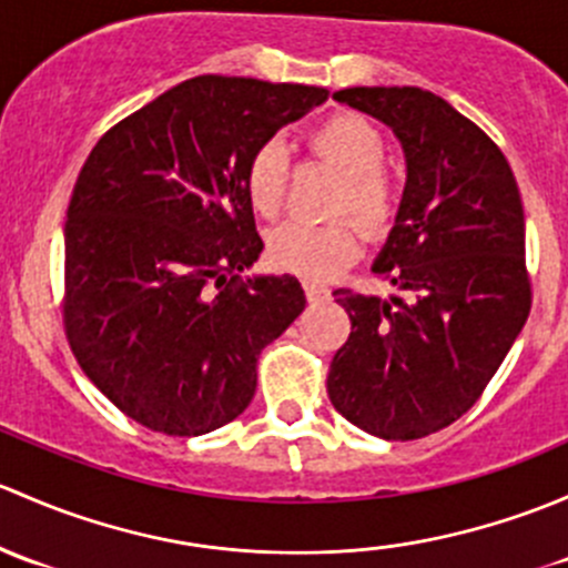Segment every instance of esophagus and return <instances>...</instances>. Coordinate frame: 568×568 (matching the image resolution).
<instances>
[{
  "mask_svg": "<svg viewBox=\"0 0 568 568\" xmlns=\"http://www.w3.org/2000/svg\"><path fill=\"white\" fill-rule=\"evenodd\" d=\"M303 290H306V297L312 303H325L327 297H331V290H327L323 282H314V278L303 282Z\"/></svg>",
  "mask_w": 568,
  "mask_h": 568,
  "instance_id": "obj_1",
  "label": "esophagus"
}]
</instances>
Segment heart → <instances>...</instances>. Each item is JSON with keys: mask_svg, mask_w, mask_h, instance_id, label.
<instances>
[{"mask_svg": "<svg viewBox=\"0 0 568 568\" xmlns=\"http://www.w3.org/2000/svg\"><path fill=\"white\" fill-rule=\"evenodd\" d=\"M312 148L327 161L347 172V189L338 199V210H353L364 224L383 226L394 210V189L385 178V142L374 122L361 114H333L312 131ZM290 189V153L278 139H267L251 155L245 166V194L251 207L265 219H276ZM361 226L355 221H314L292 219L271 232L267 256L282 271L303 278H325L342 271L358 256Z\"/></svg>", "mask_w": 568, "mask_h": 568, "instance_id": "b5f03b06", "label": "heart"}]
</instances>
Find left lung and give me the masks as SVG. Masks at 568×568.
<instances>
[{
	"instance_id": "8db88e82",
	"label": "left lung",
	"mask_w": 568,
	"mask_h": 568,
	"mask_svg": "<svg viewBox=\"0 0 568 568\" xmlns=\"http://www.w3.org/2000/svg\"><path fill=\"white\" fill-rule=\"evenodd\" d=\"M333 101L399 139L405 191L372 271L413 301L333 292L353 331L327 396L358 429L415 440L476 405L528 320L523 199L498 144L435 92L349 87Z\"/></svg>"
}]
</instances>
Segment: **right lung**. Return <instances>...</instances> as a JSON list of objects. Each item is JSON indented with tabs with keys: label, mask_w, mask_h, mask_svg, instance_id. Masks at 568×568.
Segmentation results:
<instances>
[{
	"label": "right lung",
	"mask_w": 568,
	"mask_h": 568,
	"mask_svg": "<svg viewBox=\"0 0 568 568\" xmlns=\"http://www.w3.org/2000/svg\"><path fill=\"white\" fill-rule=\"evenodd\" d=\"M323 87L196 75L116 122L81 166L65 224V331L87 377L163 435L230 424L256 358L295 323V276L262 254L245 166Z\"/></svg>",
	"instance_id": "right-lung-1"
}]
</instances>
